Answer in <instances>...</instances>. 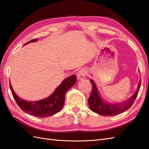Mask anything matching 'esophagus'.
<instances>
[{"label": "esophagus", "instance_id": "esophagus-1", "mask_svg": "<svg viewBox=\"0 0 149 149\" xmlns=\"http://www.w3.org/2000/svg\"><path fill=\"white\" fill-rule=\"evenodd\" d=\"M87 74V71L85 69H81L78 73L77 78L79 80H82L85 78L86 74Z\"/></svg>", "mask_w": 149, "mask_h": 149}]
</instances>
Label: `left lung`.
Instances as JSON below:
<instances>
[{
    "mask_svg": "<svg viewBox=\"0 0 149 149\" xmlns=\"http://www.w3.org/2000/svg\"><path fill=\"white\" fill-rule=\"evenodd\" d=\"M90 82L92 84L93 86L91 96L88 99V103L90 109L92 111L96 112L100 115L115 116L123 113V112L127 110L132 106L136 97L137 96L140 87H141V79L138 84L137 91L133 94L131 97H130L123 102L115 104L106 103L104 101L101 97L100 94H99L96 86L93 81V80L91 79Z\"/></svg>",
    "mask_w": 149,
    "mask_h": 149,
    "instance_id": "8db88e82",
    "label": "left lung"
}]
</instances>
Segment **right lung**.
Wrapping results in <instances>:
<instances>
[{
  "mask_svg": "<svg viewBox=\"0 0 149 149\" xmlns=\"http://www.w3.org/2000/svg\"><path fill=\"white\" fill-rule=\"evenodd\" d=\"M38 38L31 40L26 43L37 42ZM76 82V75L70 76L65 79L60 86L56 88L55 91L49 97L37 101H28L18 96L12 89L10 83V88L13 98L22 110L30 115L45 118L49 117L57 113L62 109L65 103V94L68 90L73 86Z\"/></svg>",
  "mask_w": 149,
  "mask_h": 149,
  "instance_id": "obj_1",
  "label": "right lung"
}]
</instances>
